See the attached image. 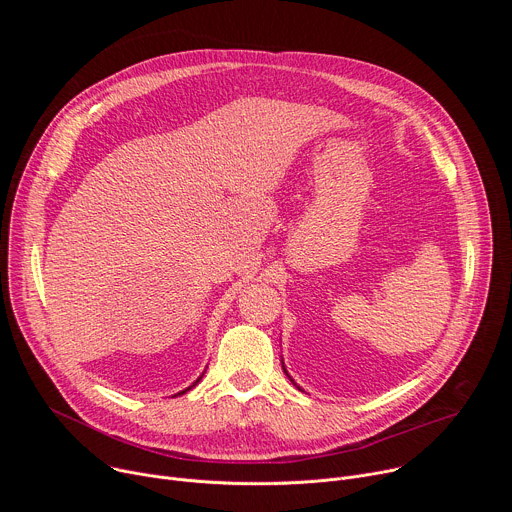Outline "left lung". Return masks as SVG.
Masks as SVG:
<instances>
[{
    "instance_id": "left-lung-1",
    "label": "left lung",
    "mask_w": 512,
    "mask_h": 512,
    "mask_svg": "<svg viewBox=\"0 0 512 512\" xmlns=\"http://www.w3.org/2000/svg\"><path fill=\"white\" fill-rule=\"evenodd\" d=\"M281 367H283V360H281ZM283 373H285V375H287V379H289V381H291V383H294V385H296V381H294V379H291V377H289V373H287V371H285V367H283ZM296 387H298V385H296ZM298 389H300V387H298Z\"/></svg>"
}]
</instances>
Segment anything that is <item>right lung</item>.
I'll use <instances>...</instances> for the list:
<instances>
[{
	"instance_id": "add662e5",
	"label": "right lung",
	"mask_w": 512,
	"mask_h": 512,
	"mask_svg": "<svg viewBox=\"0 0 512 512\" xmlns=\"http://www.w3.org/2000/svg\"><path fill=\"white\" fill-rule=\"evenodd\" d=\"M202 375H204V373H202ZM202 375H200V377H198V379H196V381H194V383H192V385H190V387H186V389H184V391H180V393H176V395H184V393H186V391H190V389H192V387H196V385H198V383H200V379H202ZM176 395H174V397H176Z\"/></svg>"
}]
</instances>
